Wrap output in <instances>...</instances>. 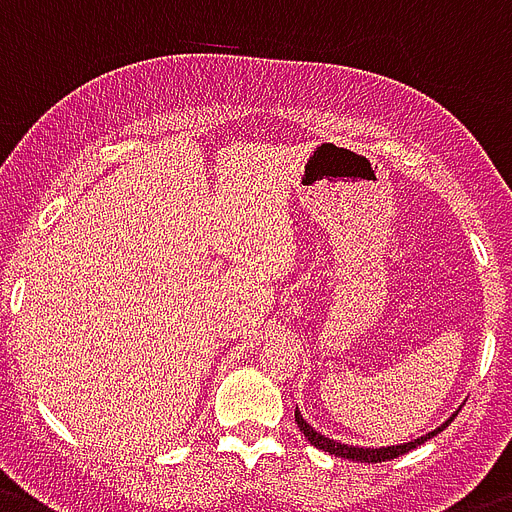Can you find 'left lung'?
I'll return each instance as SVG.
<instances>
[{"instance_id":"obj_1","label":"left lung","mask_w":512,"mask_h":512,"mask_svg":"<svg viewBox=\"0 0 512 512\" xmlns=\"http://www.w3.org/2000/svg\"><path fill=\"white\" fill-rule=\"evenodd\" d=\"M455 416H458V411H455L448 422L440 424L437 429H432V432H427L424 437H416V440H411V442H403V445H388V448H356V445H343V442L330 440V437L320 435V432H317V429L312 427L307 419H304L302 411H299V409L294 411L296 427L302 429L304 437H307V440L312 442L317 450H325V453H330V455H338V458H349V461H359V463H382V461H390V458H398V455H403V453H409V450L419 448V445H424V442L432 440L435 435H440L442 429L448 427Z\"/></svg>"}]
</instances>
